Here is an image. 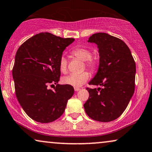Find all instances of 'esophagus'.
I'll use <instances>...</instances> for the list:
<instances>
[{"label": "esophagus", "instance_id": "1", "mask_svg": "<svg viewBox=\"0 0 152 152\" xmlns=\"http://www.w3.org/2000/svg\"><path fill=\"white\" fill-rule=\"evenodd\" d=\"M80 88H74V90H75V91H76V92H77V91H78V90H80Z\"/></svg>", "mask_w": 152, "mask_h": 152}]
</instances>
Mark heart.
I'll return each mask as SVG.
<instances>
[{"instance_id": "heart-1", "label": "heart", "mask_w": 152, "mask_h": 152, "mask_svg": "<svg viewBox=\"0 0 152 152\" xmlns=\"http://www.w3.org/2000/svg\"><path fill=\"white\" fill-rule=\"evenodd\" d=\"M72 55L76 58L86 62V66L92 71L96 69L97 66V60L92 57L91 52L86 48H78L72 51ZM59 69L63 74L67 72V60L64 57H61L59 60ZM89 78V74L83 72L80 74H72L63 78L62 83L66 85L74 87H80L83 85Z\"/></svg>"}]
</instances>
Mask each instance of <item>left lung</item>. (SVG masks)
I'll use <instances>...</instances> for the list:
<instances>
[{
  "instance_id": "left-lung-1",
  "label": "left lung",
  "mask_w": 152,
  "mask_h": 152,
  "mask_svg": "<svg viewBox=\"0 0 152 152\" xmlns=\"http://www.w3.org/2000/svg\"><path fill=\"white\" fill-rule=\"evenodd\" d=\"M88 42L97 45V74L87 88L89 98L83 107L88 116L100 122L112 121L123 114L135 91L136 66L129 48L122 40L106 33L94 34Z\"/></svg>"
}]
</instances>
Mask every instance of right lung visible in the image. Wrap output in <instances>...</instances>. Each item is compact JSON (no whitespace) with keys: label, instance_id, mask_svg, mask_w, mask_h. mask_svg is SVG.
<instances>
[{"label":"right lung","instance_id":"obj_1","mask_svg":"<svg viewBox=\"0 0 152 152\" xmlns=\"http://www.w3.org/2000/svg\"><path fill=\"white\" fill-rule=\"evenodd\" d=\"M74 41L45 32L28 38L17 50L12 69L16 97L25 113L36 121L46 124L59 118L74 95L72 86L58 81L62 53ZM49 85L54 86V91Z\"/></svg>","mask_w":152,"mask_h":152}]
</instances>
